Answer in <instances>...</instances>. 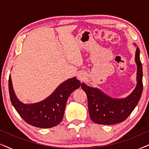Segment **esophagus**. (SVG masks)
Instances as JSON below:
<instances>
[{
  "label": "esophagus",
  "mask_w": 149,
  "mask_h": 149,
  "mask_svg": "<svg viewBox=\"0 0 149 149\" xmlns=\"http://www.w3.org/2000/svg\"><path fill=\"white\" fill-rule=\"evenodd\" d=\"M77 78H78V79H79L80 81H83L85 79V74L81 72H79L78 74H77Z\"/></svg>",
  "instance_id": "esophagus-1"
}]
</instances>
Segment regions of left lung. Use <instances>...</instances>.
Wrapping results in <instances>:
<instances>
[{
	"label": "left lung",
	"mask_w": 149,
	"mask_h": 149,
	"mask_svg": "<svg viewBox=\"0 0 149 149\" xmlns=\"http://www.w3.org/2000/svg\"><path fill=\"white\" fill-rule=\"evenodd\" d=\"M135 62L137 65V84L134 91L126 97L113 98L96 87L81 84L87 95L88 111L91 119L95 123L112 125L123 121L135 109L141 97L142 85V66L140 59V49L136 48Z\"/></svg>",
	"instance_id": "obj_1"
}]
</instances>
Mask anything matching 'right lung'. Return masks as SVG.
I'll use <instances>...</instances> for the list:
<instances>
[{"label": "right lung", "instance_id": "obj_1", "mask_svg": "<svg viewBox=\"0 0 149 149\" xmlns=\"http://www.w3.org/2000/svg\"><path fill=\"white\" fill-rule=\"evenodd\" d=\"M81 85L80 81L74 77L61 83L43 100L24 104L16 96L11 75L9 79V95L13 107L26 123L39 128L53 127L62 121L68 97Z\"/></svg>", "mask_w": 149, "mask_h": 149}]
</instances>
